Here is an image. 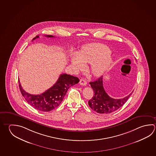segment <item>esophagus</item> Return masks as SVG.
<instances>
[{
    "label": "esophagus",
    "mask_w": 156,
    "mask_h": 156,
    "mask_svg": "<svg viewBox=\"0 0 156 156\" xmlns=\"http://www.w3.org/2000/svg\"><path fill=\"white\" fill-rule=\"evenodd\" d=\"M80 84L82 86H86L87 84V81L85 79H81L80 81Z\"/></svg>",
    "instance_id": "1"
}]
</instances>
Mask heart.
<instances>
[{
	"label": "heart",
	"instance_id": "b5f03b06",
	"mask_svg": "<svg viewBox=\"0 0 156 156\" xmlns=\"http://www.w3.org/2000/svg\"><path fill=\"white\" fill-rule=\"evenodd\" d=\"M71 62L76 70L82 69L85 64H91V71L95 76L105 73L112 62V58L107 47L99 43L85 45L79 54L73 53Z\"/></svg>",
	"mask_w": 156,
	"mask_h": 156
}]
</instances>
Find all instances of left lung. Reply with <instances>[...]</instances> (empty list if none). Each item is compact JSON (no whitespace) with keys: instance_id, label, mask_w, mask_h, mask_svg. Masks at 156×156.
I'll return each instance as SVG.
<instances>
[{"instance_id":"left-lung-1","label":"left lung","mask_w":156,"mask_h":156,"mask_svg":"<svg viewBox=\"0 0 156 156\" xmlns=\"http://www.w3.org/2000/svg\"><path fill=\"white\" fill-rule=\"evenodd\" d=\"M90 84L94 90V96L88 101V105L92 110L98 113H111L118 110L124 105L133 92L122 99H114L109 96L105 91L103 85V76L90 82Z\"/></svg>"}]
</instances>
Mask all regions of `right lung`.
<instances>
[{
	"mask_svg": "<svg viewBox=\"0 0 156 156\" xmlns=\"http://www.w3.org/2000/svg\"><path fill=\"white\" fill-rule=\"evenodd\" d=\"M47 37H54L53 36H45ZM38 36L33 38H38ZM79 82L77 77L66 74H61L56 83L51 88L41 94H31L23 90L19 82L21 93L28 104L38 111L49 112L59 105L64 98L68 89Z\"/></svg>",
	"mask_w": 156,
	"mask_h": 156,
	"instance_id": "obj_1",
	"label": "right lung"
}]
</instances>
